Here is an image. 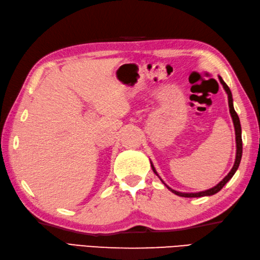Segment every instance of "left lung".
Returning <instances> with one entry per match:
<instances>
[{
	"label": "left lung",
	"instance_id": "1",
	"mask_svg": "<svg viewBox=\"0 0 260 260\" xmlns=\"http://www.w3.org/2000/svg\"><path fill=\"white\" fill-rule=\"evenodd\" d=\"M219 79L220 82L222 84V86H223L224 91L226 92L228 94V100H229V109H230V114H231V118H232V121H234V125H235V130H236V144H237V153H236V160H235V165L234 167H232L231 171L229 172V174L226 175V176L222 179V181L216 185V186L212 187L210 189H206V190H203V192H199V193H182V192H177V190H175L173 188H171L168 186V185H166L165 183H164L162 179L159 177V175L157 174L155 167H153V165L151 164V168L153 173H155L158 177L160 178V181L165 184V186L169 189L172 190V192L174 194L178 195V197H183V198H201V197H210V195H213L215 193H218L219 190H221V188L224 186V185L230 181V179L232 178V176H234L235 173L237 172L238 167H239V164H240V160H241V156H242V139H241V125H240V120H239V116H238L237 112L235 111V108H234V100H232V94H231V91L229 86L226 85V84L224 83L223 79H222L220 76H219Z\"/></svg>",
	"mask_w": 260,
	"mask_h": 260
}]
</instances>
